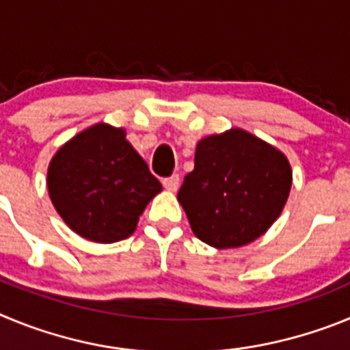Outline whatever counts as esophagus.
Listing matches in <instances>:
<instances>
[{"label":"esophagus","instance_id":"1","mask_svg":"<svg viewBox=\"0 0 350 350\" xmlns=\"http://www.w3.org/2000/svg\"><path fill=\"white\" fill-rule=\"evenodd\" d=\"M178 184H180V177H178V175H175V173H173L172 177L163 178V185H165V189H168V191H177Z\"/></svg>","mask_w":350,"mask_h":350}]
</instances>
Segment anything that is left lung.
<instances>
[{"mask_svg":"<svg viewBox=\"0 0 350 350\" xmlns=\"http://www.w3.org/2000/svg\"><path fill=\"white\" fill-rule=\"evenodd\" d=\"M293 173L286 156L250 133L231 129L198 144L178 202L193 233L217 249L254 242L277 221Z\"/></svg>","mask_w":350,"mask_h":350,"instance_id":"obj_1","label":"left lung"}]
</instances>
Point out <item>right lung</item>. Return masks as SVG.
I'll return each instance as SVG.
<instances>
[{"mask_svg": "<svg viewBox=\"0 0 350 350\" xmlns=\"http://www.w3.org/2000/svg\"><path fill=\"white\" fill-rule=\"evenodd\" d=\"M47 185L64 222L100 243L128 238L161 191V182L126 140L124 129L107 124L85 129L57 150Z\"/></svg>", "mask_w": 350, "mask_h": 350, "instance_id": "obj_1", "label": "right lung"}]
</instances>
